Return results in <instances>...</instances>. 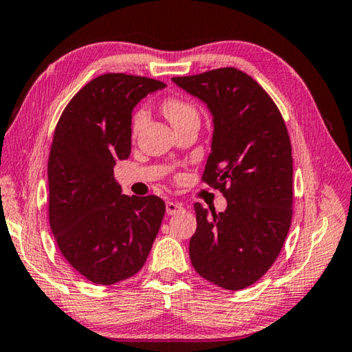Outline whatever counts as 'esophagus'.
<instances>
[{
	"instance_id": "1",
	"label": "esophagus",
	"mask_w": 352,
	"mask_h": 352,
	"mask_svg": "<svg viewBox=\"0 0 352 352\" xmlns=\"http://www.w3.org/2000/svg\"><path fill=\"white\" fill-rule=\"evenodd\" d=\"M165 208H166V213H168V214H176L177 212L184 210V207H182L181 202H173V201L166 202Z\"/></svg>"
}]
</instances>
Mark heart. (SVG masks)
I'll return each instance as SVG.
<instances>
[{
	"instance_id": "heart-1",
	"label": "heart",
	"mask_w": 352,
	"mask_h": 352,
	"mask_svg": "<svg viewBox=\"0 0 352 352\" xmlns=\"http://www.w3.org/2000/svg\"><path fill=\"white\" fill-rule=\"evenodd\" d=\"M160 109H162L164 116L168 119V122L173 125V128L181 125V123L187 122L190 119H198V113H196V108L192 103L187 102L186 98L171 96L166 97L165 100L160 104ZM145 123V113L142 109L135 111L133 114V131L138 133Z\"/></svg>"
}]
</instances>
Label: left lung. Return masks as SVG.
I'll return each mask as SVG.
<instances>
[{"label": "left lung", "instance_id": "left-lung-1", "mask_svg": "<svg viewBox=\"0 0 352 352\" xmlns=\"http://www.w3.org/2000/svg\"><path fill=\"white\" fill-rule=\"evenodd\" d=\"M207 104L213 119L204 179L224 193V212L195 204L190 260L227 291L254 285L285 244L292 219V148L272 98L248 74L221 67L171 78Z\"/></svg>", "mask_w": 352, "mask_h": 352}]
</instances>
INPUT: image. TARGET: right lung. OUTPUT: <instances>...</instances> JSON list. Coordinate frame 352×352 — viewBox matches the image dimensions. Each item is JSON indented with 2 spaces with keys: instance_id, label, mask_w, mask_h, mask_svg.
I'll return each instance as SVG.
<instances>
[{
  "instance_id": "add662e5",
  "label": "right lung",
  "mask_w": 352,
  "mask_h": 352,
  "mask_svg": "<svg viewBox=\"0 0 352 352\" xmlns=\"http://www.w3.org/2000/svg\"><path fill=\"white\" fill-rule=\"evenodd\" d=\"M159 80L103 74L67 103L49 154V223L66 261L97 285L138 274L165 213L157 196H128L114 165L131 153V116Z\"/></svg>"
}]
</instances>
